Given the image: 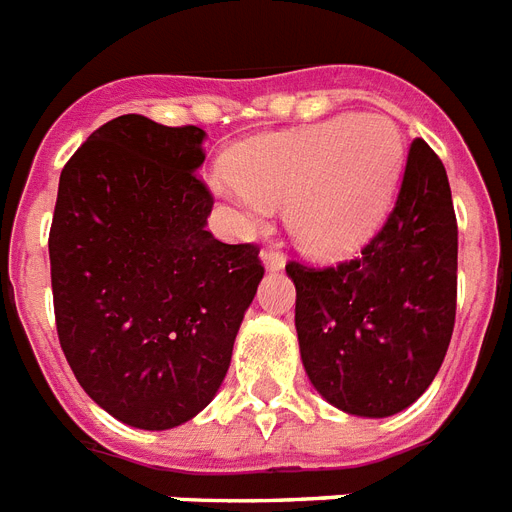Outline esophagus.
<instances>
[{
    "label": "esophagus",
    "mask_w": 512,
    "mask_h": 512,
    "mask_svg": "<svg viewBox=\"0 0 512 512\" xmlns=\"http://www.w3.org/2000/svg\"><path fill=\"white\" fill-rule=\"evenodd\" d=\"M260 260H263V265L268 271H281L284 263H287L279 249H263V252H260Z\"/></svg>",
    "instance_id": "esophagus-1"
}]
</instances>
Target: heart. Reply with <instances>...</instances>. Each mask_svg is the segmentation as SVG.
Wrapping results in <instances>:
<instances>
[{"label":"heart","instance_id":"obj_1","mask_svg":"<svg viewBox=\"0 0 512 512\" xmlns=\"http://www.w3.org/2000/svg\"><path fill=\"white\" fill-rule=\"evenodd\" d=\"M404 143L382 114L337 116L249 140L212 183L252 228L287 201L297 244L332 255L366 239L396 191Z\"/></svg>","mask_w":512,"mask_h":512}]
</instances>
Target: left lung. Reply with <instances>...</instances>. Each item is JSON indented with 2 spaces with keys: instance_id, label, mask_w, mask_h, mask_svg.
Wrapping results in <instances>:
<instances>
[{
  "instance_id": "obj_1",
  "label": "left lung",
  "mask_w": 512,
  "mask_h": 512,
  "mask_svg": "<svg viewBox=\"0 0 512 512\" xmlns=\"http://www.w3.org/2000/svg\"><path fill=\"white\" fill-rule=\"evenodd\" d=\"M308 380L329 404L390 417L428 390L457 313V217L444 164L414 140L388 220L361 255L287 265Z\"/></svg>"
}]
</instances>
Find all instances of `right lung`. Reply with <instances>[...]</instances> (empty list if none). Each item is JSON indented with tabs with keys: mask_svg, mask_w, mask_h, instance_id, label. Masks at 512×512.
Returning <instances> with one entry per match:
<instances>
[{
	"mask_svg": "<svg viewBox=\"0 0 512 512\" xmlns=\"http://www.w3.org/2000/svg\"><path fill=\"white\" fill-rule=\"evenodd\" d=\"M199 127L106 122L60 172L50 273L60 348L124 425L167 430L215 398L263 279L257 244L207 231Z\"/></svg>",
	"mask_w": 512,
	"mask_h": 512,
	"instance_id": "obj_1",
	"label": "right lung"
}]
</instances>
